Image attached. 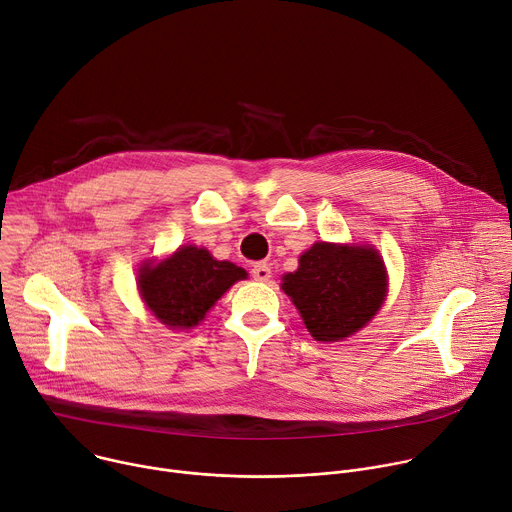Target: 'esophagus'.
I'll use <instances>...</instances> for the list:
<instances>
[{"label":"esophagus","mask_w":512,"mask_h":512,"mask_svg":"<svg viewBox=\"0 0 512 512\" xmlns=\"http://www.w3.org/2000/svg\"><path fill=\"white\" fill-rule=\"evenodd\" d=\"M251 275H253L257 281H267V279L271 277V269H269V265H267V263L259 261V263H255V265H253Z\"/></svg>","instance_id":"34e87169"}]
</instances>
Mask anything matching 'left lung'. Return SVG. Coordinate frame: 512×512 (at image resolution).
<instances>
[{"label":"left lung","mask_w":512,"mask_h":512,"mask_svg":"<svg viewBox=\"0 0 512 512\" xmlns=\"http://www.w3.org/2000/svg\"><path fill=\"white\" fill-rule=\"evenodd\" d=\"M320 342L342 340L367 324L387 294V275L371 247L316 243L300 257L296 273L281 283Z\"/></svg>","instance_id":"8db88e82"}]
</instances>
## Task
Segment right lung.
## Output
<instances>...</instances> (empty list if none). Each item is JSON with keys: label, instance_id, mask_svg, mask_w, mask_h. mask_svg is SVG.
Segmentation results:
<instances>
[{"label": "right lung", "instance_id": "add662e5", "mask_svg": "<svg viewBox=\"0 0 512 512\" xmlns=\"http://www.w3.org/2000/svg\"><path fill=\"white\" fill-rule=\"evenodd\" d=\"M245 269L229 261H216L206 249L180 247L158 265H143L139 291L154 316L172 328H192L214 306Z\"/></svg>", "mask_w": 512, "mask_h": 512}]
</instances>
